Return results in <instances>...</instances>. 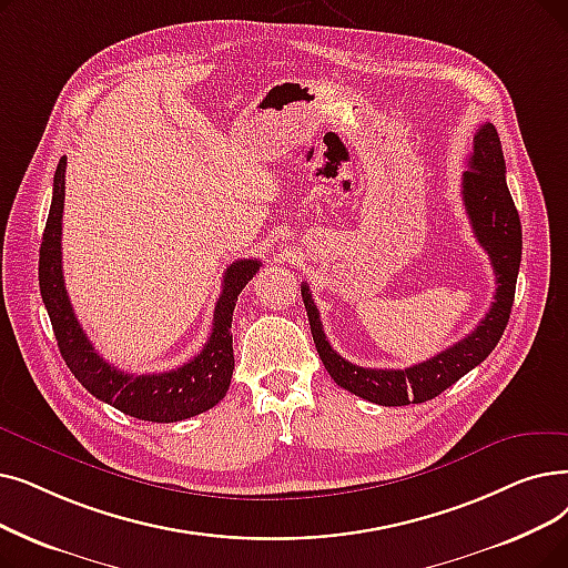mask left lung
I'll return each instance as SVG.
<instances>
[{
    "mask_svg": "<svg viewBox=\"0 0 568 568\" xmlns=\"http://www.w3.org/2000/svg\"><path fill=\"white\" fill-rule=\"evenodd\" d=\"M462 200L478 243L487 251L497 276L495 302L478 327L427 362L408 368H364L343 359L325 336L317 306L302 285L311 334L320 359L336 385L381 406H406L429 402L464 374L478 366L499 343L515 300L517 271L523 257V225L506 185V162L497 128L485 122L474 136V153L462 174Z\"/></svg>",
    "mask_w": 568,
    "mask_h": 568,
    "instance_id": "1",
    "label": "left lung"
}]
</instances>
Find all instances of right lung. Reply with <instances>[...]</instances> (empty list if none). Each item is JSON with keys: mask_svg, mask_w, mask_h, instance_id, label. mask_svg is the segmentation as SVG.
I'll return each mask as SVG.
<instances>
[{"mask_svg": "<svg viewBox=\"0 0 568 568\" xmlns=\"http://www.w3.org/2000/svg\"><path fill=\"white\" fill-rule=\"evenodd\" d=\"M64 171L60 160L53 181V202L48 211L39 251V287L48 317L58 338V348L69 372L100 402L120 413L148 423H179L200 415L225 399L234 372L232 315L241 290L257 271L260 260H236L223 276V292L213 311V329L204 348L187 364L164 374L118 372L92 348L81 323L73 315L62 276V211H64Z\"/></svg>", "mask_w": 568, "mask_h": 568, "instance_id": "add662e5", "label": "right lung"}]
</instances>
